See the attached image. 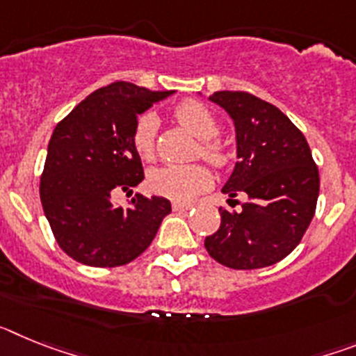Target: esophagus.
<instances>
[{"mask_svg": "<svg viewBox=\"0 0 356 356\" xmlns=\"http://www.w3.org/2000/svg\"><path fill=\"white\" fill-rule=\"evenodd\" d=\"M191 209H193V205H187V203H178V201L172 203V210H175V212H187V210Z\"/></svg>", "mask_w": 356, "mask_h": 356, "instance_id": "1", "label": "esophagus"}]
</instances>
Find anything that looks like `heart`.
<instances>
[{"mask_svg": "<svg viewBox=\"0 0 356 356\" xmlns=\"http://www.w3.org/2000/svg\"><path fill=\"white\" fill-rule=\"evenodd\" d=\"M176 121L185 130L200 139V155L212 162L217 168L226 165L229 159L228 147L222 140L213 135L217 134V119L212 110L200 102H185L175 110ZM156 130H159V118L153 112H146L137 119L131 134V144L135 153L146 162L155 159L156 151ZM212 185V172L201 163H188V165H162L151 169L147 175V187L151 193L169 200L187 201L194 200L200 193L207 191Z\"/></svg>", "mask_w": 356, "mask_h": 356, "instance_id": "1", "label": "heart"}]
</instances>
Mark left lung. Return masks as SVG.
I'll list each match as a JSON object with an SVG mask.
<instances>
[{
	"mask_svg": "<svg viewBox=\"0 0 356 356\" xmlns=\"http://www.w3.org/2000/svg\"><path fill=\"white\" fill-rule=\"evenodd\" d=\"M234 119L235 169L222 193H244L238 212L219 209L221 226L205 238L213 260L232 269H260L284 260L316 213L319 171L305 135L271 103L241 90L209 97ZM232 200H228V203Z\"/></svg>",
	"mask_w": 356,
	"mask_h": 356,
	"instance_id": "8db88e82",
	"label": "left lung"
}]
</instances>
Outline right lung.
Wrapping results in <instances>:
<instances>
[{
	"label": "right lung",
	"mask_w": 356,
	"mask_h": 356,
	"mask_svg": "<svg viewBox=\"0 0 356 356\" xmlns=\"http://www.w3.org/2000/svg\"><path fill=\"white\" fill-rule=\"evenodd\" d=\"M172 90H147L130 81L97 89L53 130L40 176V203L58 246L76 262L118 267L147 250L171 203L135 194L127 209L112 196L144 180L131 134L137 115Z\"/></svg>",
	"instance_id": "1"
}]
</instances>
